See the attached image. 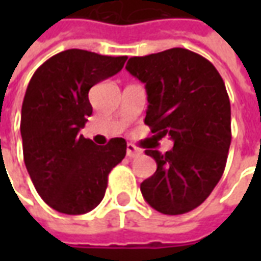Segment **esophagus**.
Returning a JSON list of instances; mask_svg holds the SVG:
<instances>
[{
  "instance_id": "34e87169",
  "label": "esophagus",
  "mask_w": 261,
  "mask_h": 261,
  "mask_svg": "<svg viewBox=\"0 0 261 261\" xmlns=\"http://www.w3.org/2000/svg\"><path fill=\"white\" fill-rule=\"evenodd\" d=\"M140 155H141V149L140 148H137L133 144H127V156L128 158H137Z\"/></svg>"
}]
</instances>
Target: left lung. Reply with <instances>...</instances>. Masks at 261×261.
I'll return each instance as SVG.
<instances>
[{"label": "left lung", "mask_w": 261, "mask_h": 261, "mask_svg": "<svg viewBox=\"0 0 261 261\" xmlns=\"http://www.w3.org/2000/svg\"><path fill=\"white\" fill-rule=\"evenodd\" d=\"M125 69L145 84V124L165 153L147 147L156 172L141 183L145 201L159 213L179 215L205 201L224 173L230 145V103L221 75L207 59L187 48L131 57Z\"/></svg>", "instance_id": "8db88e82"}]
</instances>
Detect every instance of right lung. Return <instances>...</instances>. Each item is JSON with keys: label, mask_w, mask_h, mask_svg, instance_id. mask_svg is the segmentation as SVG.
Returning <instances> with one entry per match:
<instances>
[{"label": "right lung", "mask_w": 261, "mask_h": 261, "mask_svg": "<svg viewBox=\"0 0 261 261\" xmlns=\"http://www.w3.org/2000/svg\"><path fill=\"white\" fill-rule=\"evenodd\" d=\"M125 60L71 48L43 63L28 85L23 159L39 196L59 213L81 215L97 207L110 170L125 156L124 138L102 147L78 134L92 114L89 89L121 71Z\"/></svg>", "instance_id": "add662e5"}]
</instances>
